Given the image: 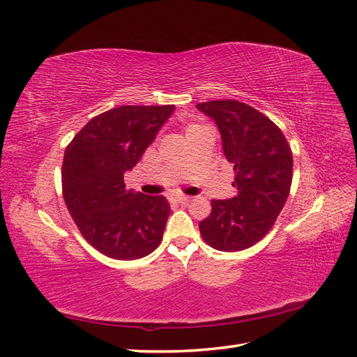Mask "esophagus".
<instances>
[{
	"label": "esophagus",
	"mask_w": 357,
	"mask_h": 357,
	"mask_svg": "<svg viewBox=\"0 0 357 357\" xmlns=\"http://www.w3.org/2000/svg\"><path fill=\"white\" fill-rule=\"evenodd\" d=\"M174 201H176L177 204H180V205H186V204L190 201V198H189V197H185V195H178V197L174 198Z\"/></svg>",
	"instance_id": "obj_1"
}]
</instances>
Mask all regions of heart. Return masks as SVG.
Returning a JSON list of instances; mask_svg holds the SVG:
<instances>
[{
  "mask_svg": "<svg viewBox=\"0 0 357 357\" xmlns=\"http://www.w3.org/2000/svg\"><path fill=\"white\" fill-rule=\"evenodd\" d=\"M197 126H201V125H195V123H192V125H189V126L186 128V132L192 131V129H193V128H197Z\"/></svg>",
  "mask_w": 357,
  "mask_h": 357,
  "instance_id": "obj_1",
  "label": "heart"
}]
</instances>
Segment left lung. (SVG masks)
<instances>
[{
    "label": "left lung",
    "instance_id": "left-lung-1",
    "mask_svg": "<svg viewBox=\"0 0 357 357\" xmlns=\"http://www.w3.org/2000/svg\"><path fill=\"white\" fill-rule=\"evenodd\" d=\"M222 137L225 158L235 171L231 199H213L199 222L204 241L222 252H240L262 240L283 210L291 185V150L280 128L253 107L219 100L197 104Z\"/></svg>",
    "mask_w": 357,
    "mask_h": 357
}]
</instances>
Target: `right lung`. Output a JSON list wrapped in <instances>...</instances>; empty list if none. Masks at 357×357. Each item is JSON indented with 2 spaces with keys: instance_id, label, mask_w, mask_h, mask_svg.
Here are the masks:
<instances>
[{
  "instance_id": "add662e5",
  "label": "right lung",
  "mask_w": 357,
  "mask_h": 357,
  "mask_svg": "<svg viewBox=\"0 0 357 357\" xmlns=\"http://www.w3.org/2000/svg\"><path fill=\"white\" fill-rule=\"evenodd\" d=\"M174 105H122L95 116L66 149L62 193L79 231L102 255L131 261L152 253L165 231L164 197L128 190L132 169Z\"/></svg>"
}]
</instances>
